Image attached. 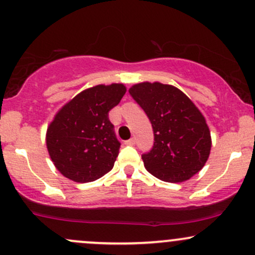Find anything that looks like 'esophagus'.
Returning a JSON list of instances; mask_svg holds the SVG:
<instances>
[{
	"mask_svg": "<svg viewBox=\"0 0 255 255\" xmlns=\"http://www.w3.org/2000/svg\"><path fill=\"white\" fill-rule=\"evenodd\" d=\"M135 143H136L135 138H130V139H128V141H125V144L127 145H135Z\"/></svg>",
	"mask_w": 255,
	"mask_h": 255,
	"instance_id": "34e87169",
	"label": "esophagus"
}]
</instances>
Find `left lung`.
Instances as JSON below:
<instances>
[{
    "label": "left lung",
    "instance_id": "obj_1",
    "mask_svg": "<svg viewBox=\"0 0 255 255\" xmlns=\"http://www.w3.org/2000/svg\"><path fill=\"white\" fill-rule=\"evenodd\" d=\"M128 93L153 128V148L142 154L148 172L171 183L184 182L199 172L210 155L211 133L189 97L158 82L139 83Z\"/></svg>",
    "mask_w": 255,
    "mask_h": 255
}]
</instances>
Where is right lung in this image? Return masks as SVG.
Listing matches in <instances>:
<instances>
[{
  "label": "right lung",
  "instance_id": "obj_1",
  "mask_svg": "<svg viewBox=\"0 0 255 255\" xmlns=\"http://www.w3.org/2000/svg\"><path fill=\"white\" fill-rule=\"evenodd\" d=\"M125 93L123 84L96 85L73 97L50 123L48 151L68 179L93 182L113 168L120 142L108 113Z\"/></svg>",
  "mask_w": 255,
  "mask_h": 255
}]
</instances>
